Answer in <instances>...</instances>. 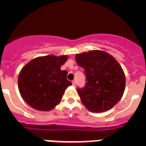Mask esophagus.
<instances>
[{"instance_id": "obj_1", "label": "esophagus", "mask_w": 146, "mask_h": 146, "mask_svg": "<svg viewBox=\"0 0 146 146\" xmlns=\"http://www.w3.org/2000/svg\"><path fill=\"white\" fill-rule=\"evenodd\" d=\"M72 85H73V86H75V85H76V81L75 80H72Z\"/></svg>"}]
</instances>
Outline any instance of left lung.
<instances>
[{
	"label": "left lung",
	"mask_w": 146,
	"mask_h": 146,
	"mask_svg": "<svg viewBox=\"0 0 146 146\" xmlns=\"http://www.w3.org/2000/svg\"><path fill=\"white\" fill-rule=\"evenodd\" d=\"M75 58L86 75L84 87L77 88L84 106L94 113L113 108L123 96L126 83L123 71L117 60L101 50L77 54Z\"/></svg>",
	"instance_id": "obj_1"
}]
</instances>
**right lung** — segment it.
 <instances>
[{"instance_id":"1","label":"right lung","mask_w":146,"mask_h":146,"mask_svg":"<svg viewBox=\"0 0 146 146\" xmlns=\"http://www.w3.org/2000/svg\"><path fill=\"white\" fill-rule=\"evenodd\" d=\"M67 58L66 55H47L34 58L23 67L18 87L27 104L38 110L49 111L60 102L66 88L72 85L66 71L60 70Z\"/></svg>"}]
</instances>
